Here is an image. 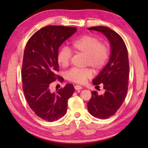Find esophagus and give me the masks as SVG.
Segmentation results:
<instances>
[{"label": "esophagus", "instance_id": "1", "mask_svg": "<svg viewBox=\"0 0 148 148\" xmlns=\"http://www.w3.org/2000/svg\"><path fill=\"white\" fill-rule=\"evenodd\" d=\"M74 88H75V89H76V90H81V89H82V87H81L79 85H76V86H74Z\"/></svg>", "mask_w": 148, "mask_h": 148}]
</instances>
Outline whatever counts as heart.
<instances>
[{
  "label": "heart",
  "instance_id": "heart-1",
  "mask_svg": "<svg viewBox=\"0 0 148 148\" xmlns=\"http://www.w3.org/2000/svg\"><path fill=\"white\" fill-rule=\"evenodd\" d=\"M71 49L75 53L84 55L86 65L91 66L94 71H99L105 67L109 56V48L108 44L100 42L98 37L84 35L71 43ZM67 48L62 49L57 56L58 64L66 68L70 65L72 53ZM93 72L89 68H72L67 72V79L79 84H83L90 79Z\"/></svg>",
  "mask_w": 148,
  "mask_h": 148
}]
</instances>
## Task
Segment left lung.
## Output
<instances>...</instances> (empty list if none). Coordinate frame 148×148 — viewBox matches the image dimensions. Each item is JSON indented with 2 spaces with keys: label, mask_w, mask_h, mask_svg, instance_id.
Here are the masks:
<instances>
[{
  "label": "left lung",
  "mask_w": 148,
  "mask_h": 148,
  "mask_svg": "<svg viewBox=\"0 0 148 148\" xmlns=\"http://www.w3.org/2000/svg\"><path fill=\"white\" fill-rule=\"evenodd\" d=\"M88 30L103 33L111 44V55L108 64L92 81L97 89L99 85H103L105 92L99 95L97 91H92V97L87 103L93 116L107 119L115 114L127 95L129 78L128 51L121 37L109 28L98 26Z\"/></svg>",
  "instance_id": "obj_1"
}]
</instances>
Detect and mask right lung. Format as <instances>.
I'll list each match as a JSON object with an SVG mask.
<instances>
[{
  "instance_id": "1",
  "label": "right lung",
  "mask_w": 148,
  "mask_h": 148,
  "mask_svg": "<svg viewBox=\"0 0 148 148\" xmlns=\"http://www.w3.org/2000/svg\"><path fill=\"white\" fill-rule=\"evenodd\" d=\"M76 32V28L57 25L44 27L28 40L21 67L23 91L31 109L39 118L54 121L63 117L67 101L74 92L73 84H67L51 93L53 81H64L56 74L59 47Z\"/></svg>"
}]
</instances>
